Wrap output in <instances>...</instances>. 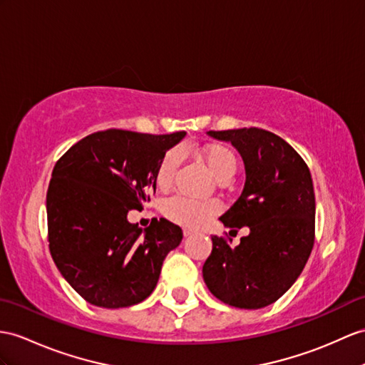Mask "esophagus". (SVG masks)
<instances>
[{"instance_id":"34e87169","label":"esophagus","mask_w":365,"mask_h":365,"mask_svg":"<svg viewBox=\"0 0 365 365\" xmlns=\"http://www.w3.org/2000/svg\"><path fill=\"white\" fill-rule=\"evenodd\" d=\"M182 234H184V237H190V235H193V230L189 229V227H185V229L182 230Z\"/></svg>"}]
</instances>
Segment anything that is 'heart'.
I'll return each mask as SVG.
<instances>
[{"label":"heart","instance_id":"1","mask_svg":"<svg viewBox=\"0 0 365 365\" xmlns=\"http://www.w3.org/2000/svg\"><path fill=\"white\" fill-rule=\"evenodd\" d=\"M202 158L210 173L218 181L230 180L237 170V158L225 145L210 144L202 150ZM181 161V153L178 150H170L164 155L156 168V184L159 189H168L173 184L178 165ZM215 212V204L212 202H198L184 197H175L168 200L164 206V213L173 223L187 226V227H200L209 215Z\"/></svg>","mask_w":365,"mask_h":365}]
</instances>
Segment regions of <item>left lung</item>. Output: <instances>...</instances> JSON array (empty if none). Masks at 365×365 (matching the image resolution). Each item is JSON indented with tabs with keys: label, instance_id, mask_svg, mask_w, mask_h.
<instances>
[{
	"label": "left lung",
	"instance_id": "obj_1",
	"mask_svg": "<svg viewBox=\"0 0 365 365\" xmlns=\"http://www.w3.org/2000/svg\"><path fill=\"white\" fill-rule=\"evenodd\" d=\"M207 135L230 142L243 158L245 189L220 220L226 227L247 226L250 235L235 247L213 235L202 279L230 307H268L297 280L313 250L316 201L309 168L271 131L251 127Z\"/></svg>",
	"mask_w": 365,
	"mask_h": 365
}]
</instances>
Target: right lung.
<instances>
[{
	"label": "right lung",
	"mask_w": 365,
	"mask_h": 365,
	"mask_svg": "<svg viewBox=\"0 0 365 365\" xmlns=\"http://www.w3.org/2000/svg\"><path fill=\"white\" fill-rule=\"evenodd\" d=\"M185 131L147 135L105 130L78 140L61 156L46 195L49 251L60 274L91 305H136L155 289L165 255L182 230L153 220L128 223L156 190V168Z\"/></svg>",
	"instance_id": "add662e5"
}]
</instances>
